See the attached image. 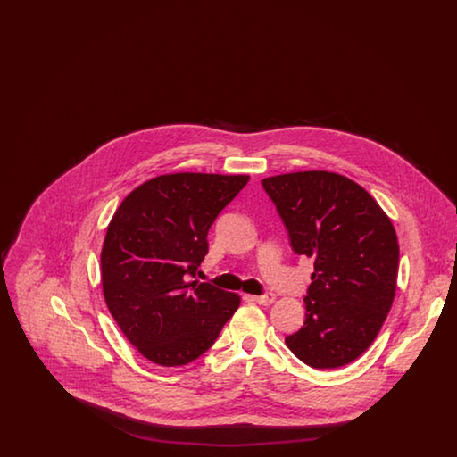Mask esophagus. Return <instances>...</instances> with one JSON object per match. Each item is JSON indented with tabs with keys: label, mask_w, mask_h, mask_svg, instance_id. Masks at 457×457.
<instances>
[{
	"label": "esophagus",
	"mask_w": 457,
	"mask_h": 457,
	"mask_svg": "<svg viewBox=\"0 0 457 457\" xmlns=\"http://www.w3.org/2000/svg\"><path fill=\"white\" fill-rule=\"evenodd\" d=\"M253 302L261 304H270L274 302V295L272 293H263V295H255V296H250Z\"/></svg>",
	"instance_id": "obj_1"
}]
</instances>
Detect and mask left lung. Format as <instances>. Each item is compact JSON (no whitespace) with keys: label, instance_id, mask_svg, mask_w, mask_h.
Here are the masks:
<instances>
[{"label":"left lung","instance_id":"1","mask_svg":"<svg viewBox=\"0 0 457 457\" xmlns=\"http://www.w3.org/2000/svg\"><path fill=\"white\" fill-rule=\"evenodd\" d=\"M296 255L313 259L304 324L284 341L312 369L361 356L387 319L399 245L391 219L365 188L327 171L262 179Z\"/></svg>","mask_w":457,"mask_h":457}]
</instances>
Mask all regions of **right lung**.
<instances>
[{
	"instance_id": "add662e5",
	"label": "right lung",
	"mask_w": 457,
	"mask_h": 457,
	"mask_svg": "<svg viewBox=\"0 0 457 457\" xmlns=\"http://www.w3.org/2000/svg\"><path fill=\"white\" fill-rule=\"evenodd\" d=\"M250 176L176 173L135 188L109 222L101 278L127 339L161 367L202 356L239 306V296L192 281L209 252L219 212Z\"/></svg>"
}]
</instances>
